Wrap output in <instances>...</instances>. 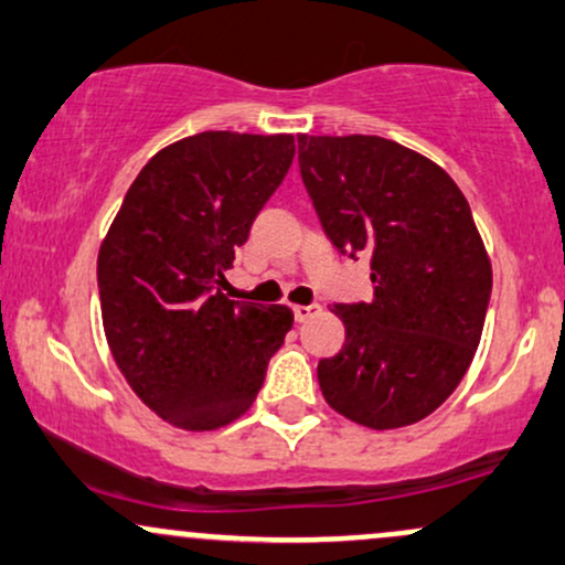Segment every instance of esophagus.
<instances>
[{
  "mask_svg": "<svg viewBox=\"0 0 565 565\" xmlns=\"http://www.w3.org/2000/svg\"><path fill=\"white\" fill-rule=\"evenodd\" d=\"M319 313H321V305H316V302H310V305H295V321H297V323L310 321V319H313V316H319Z\"/></svg>",
  "mask_w": 565,
  "mask_h": 565,
  "instance_id": "esophagus-1",
  "label": "esophagus"
}]
</instances>
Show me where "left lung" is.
Here are the masks:
<instances>
[{"label": "left lung", "mask_w": 565, "mask_h": 565, "mask_svg": "<svg viewBox=\"0 0 565 565\" xmlns=\"http://www.w3.org/2000/svg\"><path fill=\"white\" fill-rule=\"evenodd\" d=\"M297 146L327 238L340 255L372 260V300L334 305L345 345L319 361L323 398L374 430L419 423L468 372L491 300L468 199L393 140L300 135Z\"/></svg>", "instance_id": "8db88e82"}]
</instances>
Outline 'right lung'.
I'll return each instance as SVG.
<instances>
[{
  "label": "right lung",
  "instance_id": "add662e5",
  "mask_svg": "<svg viewBox=\"0 0 565 565\" xmlns=\"http://www.w3.org/2000/svg\"><path fill=\"white\" fill-rule=\"evenodd\" d=\"M295 159L291 135L201 132L129 185L97 255L103 329L146 406L215 430L255 404L291 329L284 305L223 295L225 270Z\"/></svg>",
  "mask_w": 565,
  "mask_h": 565
}]
</instances>
